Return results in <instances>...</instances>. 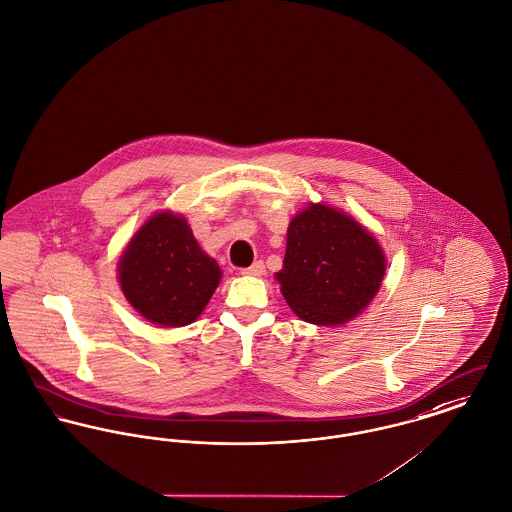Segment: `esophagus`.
<instances>
[{
  "instance_id": "esophagus-1",
  "label": "esophagus",
  "mask_w": 512,
  "mask_h": 512,
  "mask_svg": "<svg viewBox=\"0 0 512 512\" xmlns=\"http://www.w3.org/2000/svg\"><path fill=\"white\" fill-rule=\"evenodd\" d=\"M241 274L243 276H265V265L261 263V261H257V263H253L251 267H247V269H241Z\"/></svg>"
}]
</instances>
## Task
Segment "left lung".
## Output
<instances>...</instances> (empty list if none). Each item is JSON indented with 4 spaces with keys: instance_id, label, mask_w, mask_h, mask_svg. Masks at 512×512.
Segmentation results:
<instances>
[{
    "instance_id": "left-lung-1",
    "label": "left lung",
    "mask_w": 512,
    "mask_h": 512,
    "mask_svg": "<svg viewBox=\"0 0 512 512\" xmlns=\"http://www.w3.org/2000/svg\"><path fill=\"white\" fill-rule=\"evenodd\" d=\"M282 271L284 300L313 325L352 321L371 303L387 271L385 253L350 214L309 203L288 226Z\"/></svg>"
}]
</instances>
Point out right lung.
<instances>
[{"label": "right lung", "instance_id": "right-lung-1", "mask_svg": "<svg viewBox=\"0 0 512 512\" xmlns=\"http://www.w3.org/2000/svg\"><path fill=\"white\" fill-rule=\"evenodd\" d=\"M121 292L160 327L193 323L212 298L222 271L195 240L187 220L152 214L127 243L118 263Z\"/></svg>", "mask_w": 512, "mask_h": 512}]
</instances>
